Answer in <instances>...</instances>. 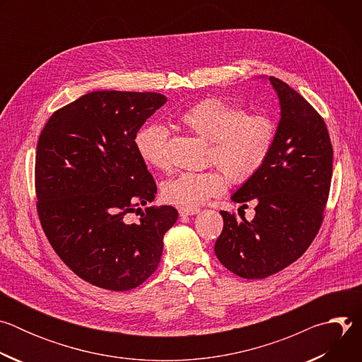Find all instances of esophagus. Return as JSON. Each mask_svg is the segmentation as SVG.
<instances>
[{
	"label": "esophagus",
	"mask_w": 362,
	"mask_h": 362,
	"mask_svg": "<svg viewBox=\"0 0 362 362\" xmlns=\"http://www.w3.org/2000/svg\"><path fill=\"white\" fill-rule=\"evenodd\" d=\"M199 212H200L199 208H179L180 216H192V215H197Z\"/></svg>",
	"instance_id": "1"
}]
</instances>
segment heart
<instances>
[{
  "label": "heart",
  "mask_w": 362,
  "mask_h": 362,
  "mask_svg": "<svg viewBox=\"0 0 362 362\" xmlns=\"http://www.w3.org/2000/svg\"><path fill=\"white\" fill-rule=\"evenodd\" d=\"M180 122L203 140L209 141L208 159L233 183L249 180L265 163L275 139L274 122L262 115H243L239 107L221 98H204L182 116ZM168 129L146 124L134 136L139 158L163 170ZM225 177L215 170L183 172L163 185L166 202L179 208H196L225 189Z\"/></svg>",
  "instance_id": "b5f03b06"
}]
</instances>
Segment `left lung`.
I'll list each match as a JSON object with an SVG mask.
<instances>
[{
  "label": "left lung",
  "mask_w": 362,
  "mask_h": 362,
  "mask_svg": "<svg viewBox=\"0 0 362 362\" xmlns=\"http://www.w3.org/2000/svg\"><path fill=\"white\" fill-rule=\"evenodd\" d=\"M268 80L281 109L275 139L262 168L230 196L236 203L256 202L255 218L221 212L223 230L215 243L221 264L245 279L274 275L303 255L322 223L332 176L321 116L286 83Z\"/></svg>",
  "instance_id": "left-lung-1"
}]
</instances>
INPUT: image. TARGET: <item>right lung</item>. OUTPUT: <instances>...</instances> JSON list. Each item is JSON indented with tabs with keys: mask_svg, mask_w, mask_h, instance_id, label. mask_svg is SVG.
<instances>
[{
	"mask_svg": "<svg viewBox=\"0 0 362 362\" xmlns=\"http://www.w3.org/2000/svg\"><path fill=\"white\" fill-rule=\"evenodd\" d=\"M168 97L93 91L57 110L42 129L35 156L37 209L62 261L81 279L129 291L156 271L173 206L127 214L156 197V183L134 148V136Z\"/></svg>",
	"mask_w": 362,
	"mask_h": 362,
	"instance_id": "right-lung-1",
	"label": "right lung"
}]
</instances>
